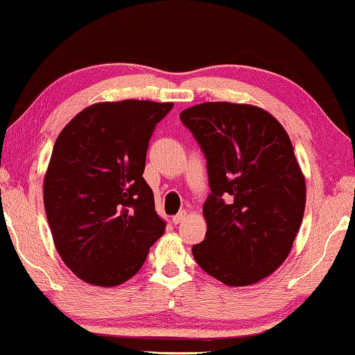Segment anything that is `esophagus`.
Listing matches in <instances>:
<instances>
[{
	"label": "esophagus",
	"mask_w": 355,
	"mask_h": 355,
	"mask_svg": "<svg viewBox=\"0 0 355 355\" xmlns=\"http://www.w3.org/2000/svg\"><path fill=\"white\" fill-rule=\"evenodd\" d=\"M186 218H187V211L182 210V211H179L178 215L173 216V223H174V225H181V223L186 220Z\"/></svg>",
	"instance_id": "34e87169"
}]
</instances>
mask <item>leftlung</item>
<instances>
[{"mask_svg":"<svg viewBox=\"0 0 355 355\" xmlns=\"http://www.w3.org/2000/svg\"><path fill=\"white\" fill-rule=\"evenodd\" d=\"M207 159V234L192 247L227 286L266 278L288 259L305 210V179L283 125L265 110L227 101L184 110Z\"/></svg>","mask_w":355,"mask_h":355,"instance_id":"obj_1","label":"left lung"}]
</instances>
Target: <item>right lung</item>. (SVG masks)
<instances>
[{
	"label": "right lung",
	"instance_id": "1",
	"mask_svg": "<svg viewBox=\"0 0 355 355\" xmlns=\"http://www.w3.org/2000/svg\"><path fill=\"white\" fill-rule=\"evenodd\" d=\"M173 106L96 103L58 135L43 203L58 254L85 283L108 288L132 278L164 232L142 174L150 137Z\"/></svg>",
	"mask_w": 355,
	"mask_h": 355
}]
</instances>
